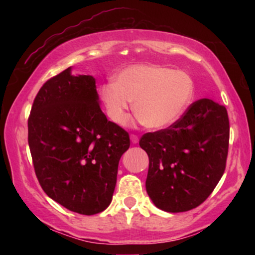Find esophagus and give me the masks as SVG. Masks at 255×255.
<instances>
[{
    "mask_svg": "<svg viewBox=\"0 0 255 255\" xmlns=\"http://www.w3.org/2000/svg\"><path fill=\"white\" fill-rule=\"evenodd\" d=\"M130 138H131L132 144H137V142L139 141V137H138L137 134H131V135H130Z\"/></svg>",
    "mask_w": 255,
    "mask_h": 255,
    "instance_id": "34e87169",
    "label": "esophagus"
}]
</instances>
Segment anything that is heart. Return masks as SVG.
<instances>
[{"label":"heart","mask_w":255,"mask_h":255,"mask_svg":"<svg viewBox=\"0 0 255 255\" xmlns=\"http://www.w3.org/2000/svg\"><path fill=\"white\" fill-rule=\"evenodd\" d=\"M194 88L186 72L135 65L118 73L115 82L101 86L100 97L114 123H127L131 102H134V113L146 128H163L182 116L193 100Z\"/></svg>","instance_id":"b5f03b06"}]
</instances>
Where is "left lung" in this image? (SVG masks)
<instances>
[{
	"mask_svg": "<svg viewBox=\"0 0 255 255\" xmlns=\"http://www.w3.org/2000/svg\"><path fill=\"white\" fill-rule=\"evenodd\" d=\"M229 138L228 111L209 99L190 104L169 128L142 135L146 191L155 207L183 212L203 203L224 174Z\"/></svg>",
	"mask_w": 255,
	"mask_h": 255,
	"instance_id": "8db88e82",
	"label": "left lung"
}]
</instances>
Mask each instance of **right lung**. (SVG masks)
Here are the masks:
<instances>
[{
  "label": "right lung",
  "mask_w": 255,
  "mask_h": 255,
  "mask_svg": "<svg viewBox=\"0 0 255 255\" xmlns=\"http://www.w3.org/2000/svg\"><path fill=\"white\" fill-rule=\"evenodd\" d=\"M65 69L39 89L27 121V140L47 196L89 216L109 207L130 137L101 110L95 79Z\"/></svg>",
  "instance_id": "add662e5"
}]
</instances>
